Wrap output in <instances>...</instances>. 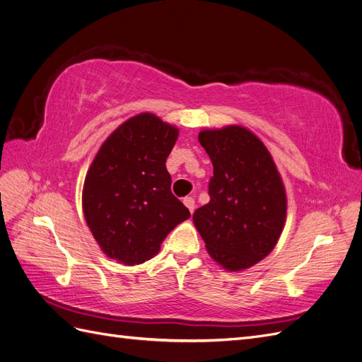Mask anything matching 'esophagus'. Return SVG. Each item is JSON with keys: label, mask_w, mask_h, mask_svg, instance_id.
Segmentation results:
<instances>
[{"label": "esophagus", "mask_w": 362, "mask_h": 362, "mask_svg": "<svg viewBox=\"0 0 362 362\" xmlns=\"http://www.w3.org/2000/svg\"><path fill=\"white\" fill-rule=\"evenodd\" d=\"M182 202H184V205H185V206L189 208V211H190V213H193V211H194V199L192 198V196H187V198H184V201H182Z\"/></svg>", "instance_id": "esophagus-1"}]
</instances>
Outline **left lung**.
Here are the masks:
<instances>
[{"label": "left lung", "mask_w": 362, "mask_h": 362, "mask_svg": "<svg viewBox=\"0 0 362 362\" xmlns=\"http://www.w3.org/2000/svg\"><path fill=\"white\" fill-rule=\"evenodd\" d=\"M210 156V202L193 222L210 257L229 272L249 269L276 246L287 216L286 187L264 144L245 127L202 129Z\"/></svg>", "instance_id": "1"}]
</instances>
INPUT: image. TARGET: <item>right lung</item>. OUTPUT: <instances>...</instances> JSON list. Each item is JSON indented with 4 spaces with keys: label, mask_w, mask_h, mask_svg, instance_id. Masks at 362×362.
<instances>
[{
    "label": "right lung",
    "mask_w": 362,
    "mask_h": 362,
    "mask_svg": "<svg viewBox=\"0 0 362 362\" xmlns=\"http://www.w3.org/2000/svg\"><path fill=\"white\" fill-rule=\"evenodd\" d=\"M178 128L152 113L117 127L98 151L83 187L87 226L107 257L134 266L151 259L190 211L175 198L166 158Z\"/></svg>",
    "instance_id": "add662e5"
}]
</instances>
